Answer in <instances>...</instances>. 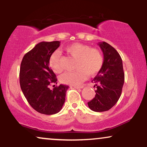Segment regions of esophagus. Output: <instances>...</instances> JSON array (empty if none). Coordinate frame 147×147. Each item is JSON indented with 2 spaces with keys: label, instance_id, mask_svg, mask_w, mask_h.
<instances>
[{
  "label": "esophagus",
  "instance_id": "1",
  "mask_svg": "<svg viewBox=\"0 0 147 147\" xmlns=\"http://www.w3.org/2000/svg\"><path fill=\"white\" fill-rule=\"evenodd\" d=\"M74 88H76V89H81V88H84V86H73Z\"/></svg>",
  "mask_w": 147,
  "mask_h": 147
}]
</instances>
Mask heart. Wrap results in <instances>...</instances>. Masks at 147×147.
<instances>
[{
	"label": "heart",
	"mask_w": 147,
	"mask_h": 147,
	"mask_svg": "<svg viewBox=\"0 0 147 147\" xmlns=\"http://www.w3.org/2000/svg\"><path fill=\"white\" fill-rule=\"evenodd\" d=\"M65 51L69 55L76 59L73 71L64 72L60 77L62 84L71 86H79L86 78L87 74L90 76L98 73L104 63L102 53L96 48H91L89 45L75 43L67 46ZM49 65L56 73L62 71L60 63V55L55 52L50 55Z\"/></svg>",
	"instance_id": "heart-1"
}]
</instances>
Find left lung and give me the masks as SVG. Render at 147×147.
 <instances>
[{"label":"left lung","mask_w":147,"mask_h":147,"mask_svg":"<svg viewBox=\"0 0 147 147\" xmlns=\"http://www.w3.org/2000/svg\"><path fill=\"white\" fill-rule=\"evenodd\" d=\"M104 55V63L96 77L95 97L88 102L92 111L104 112L109 111L117 102L122 93L124 73L120 55L113 47L106 42L98 43Z\"/></svg>","instance_id":"left-lung-1"}]
</instances>
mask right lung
I'll return each mask as SVG.
<instances>
[{
	"label": "right lung",
	"instance_id": "obj_1",
	"mask_svg": "<svg viewBox=\"0 0 147 147\" xmlns=\"http://www.w3.org/2000/svg\"><path fill=\"white\" fill-rule=\"evenodd\" d=\"M59 45L58 41L41 42L25 54L21 63L22 92L30 105L41 114L57 113L65 100L68 86L60 84L53 90L49 88L51 84H57L56 75L49 66V59Z\"/></svg>",
	"mask_w": 147,
	"mask_h": 147
}]
</instances>
